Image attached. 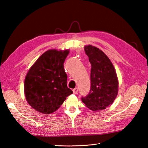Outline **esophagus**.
Segmentation results:
<instances>
[{
  "label": "esophagus",
  "mask_w": 148,
  "mask_h": 148,
  "mask_svg": "<svg viewBox=\"0 0 148 148\" xmlns=\"http://www.w3.org/2000/svg\"><path fill=\"white\" fill-rule=\"evenodd\" d=\"M72 91H73V93L74 94H76L78 92V88H75L74 89L72 90Z\"/></svg>",
  "instance_id": "34e87169"
}]
</instances>
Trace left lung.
<instances>
[{"instance_id":"left-lung-1","label":"left lung","mask_w":148,"mask_h":148,"mask_svg":"<svg viewBox=\"0 0 148 148\" xmlns=\"http://www.w3.org/2000/svg\"><path fill=\"white\" fill-rule=\"evenodd\" d=\"M84 51L92 65L91 88L88 95L81 100L92 111H101L112 104L118 95L117 74L111 61L102 50L87 45Z\"/></svg>"}]
</instances>
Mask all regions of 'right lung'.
<instances>
[{
  "label": "right lung",
  "mask_w": 148,
  "mask_h": 148,
  "mask_svg": "<svg viewBox=\"0 0 148 148\" xmlns=\"http://www.w3.org/2000/svg\"><path fill=\"white\" fill-rule=\"evenodd\" d=\"M70 50L49 49L28 71L24 93L28 103L42 114H51L60 107L72 91L67 87L64 63Z\"/></svg>",
  "instance_id": "right-lung-1"
}]
</instances>
